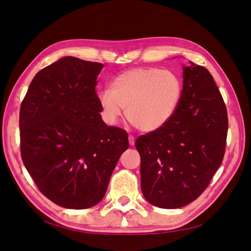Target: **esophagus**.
I'll list each match as a JSON object with an SVG mask.
<instances>
[{"label": "esophagus", "instance_id": "obj_1", "mask_svg": "<svg viewBox=\"0 0 251 251\" xmlns=\"http://www.w3.org/2000/svg\"><path fill=\"white\" fill-rule=\"evenodd\" d=\"M128 143H130V146H134L135 144V138L133 135H128Z\"/></svg>", "mask_w": 251, "mask_h": 251}]
</instances>
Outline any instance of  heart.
Masks as SVG:
<instances>
[{
    "instance_id": "heart-1",
    "label": "heart",
    "mask_w": 251,
    "mask_h": 251,
    "mask_svg": "<svg viewBox=\"0 0 251 251\" xmlns=\"http://www.w3.org/2000/svg\"><path fill=\"white\" fill-rule=\"evenodd\" d=\"M182 85L176 74L157 68H136L113 79L100 94L102 115L116 124L126 109V119L141 132L163 126L176 112Z\"/></svg>"
}]
</instances>
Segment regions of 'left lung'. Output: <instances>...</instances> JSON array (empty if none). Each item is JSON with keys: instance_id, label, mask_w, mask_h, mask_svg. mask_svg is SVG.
<instances>
[{"instance_id": "left-lung-1", "label": "left lung", "mask_w": 251, "mask_h": 251, "mask_svg": "<svg viewBox=\"0 0 251 251\" xmlns=\"http://www.w3.org/2000/svg\"><path fill=\"white\" fill-rule=\"evenodd\" d=\"M227 110L209 71L189 62L173 117L135 142L142 194L161 208H179L205 191L225 154Z\"/></svg>"}]
</instances>
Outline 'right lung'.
<instances>
[{
	"mask_svg": "<svg viewBox=\"0 0 251 251\" xmlns=\"http://www.w3.org/2000/svg\"><path fill=\"white\" fill-rule=\"evenodd\" d=\"M100 63L66 56L37 72L20 109L21 156L40 192L59 206L100 202L127 134L108 126L96 94Z\"/></svg>",
	"mask_w": 251,
	"mask_h": 251,
	"instance_id": "obj_1",
	"label": "right lung"
}]
</instances>
